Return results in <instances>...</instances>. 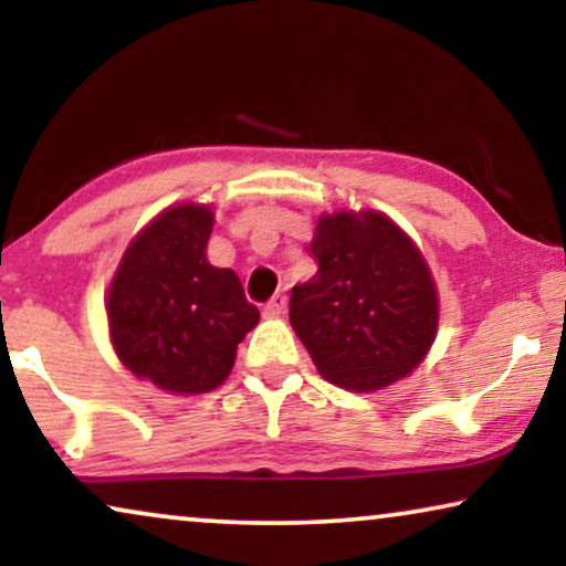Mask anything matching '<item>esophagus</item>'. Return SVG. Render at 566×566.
<instances>
[{
	"instance_id": "esophagus-1",
	"label": "esophagus",
	"mask_w": 566,
	"mask_h": 566,
	"mask_svg": "<svg viewBox=\"0 0 566 566\" xmlns=\"http://www.w3.org/2000/svg\"><path fill=\"white\" fill-rule=\"evenodd\" d=\"M285 304H289L285 293H275V296L265 304V314L268 316H281L285 312Z\"/></svg>"
}]
</instances>
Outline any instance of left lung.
Listing matches in <instances>:
<instances>
[{
	"instance_id": "8db88e82",
	"label": "left lung",
	"mask_w": 566,
	"mask_h": 566,
	"mask_svg": "<svg viewBox=\"0 0 566 566\" xmlns=\"http://www.w3.org/2000/svg\"><path fill=\"white\" fill-rule=\"evenodd\" d=\"M312 254L319 270L293 285L291 324L327 381L376 391L430 350L438 296L422 254L386 216H324Z\"/></svg>"
}]
</instances>
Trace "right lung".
<instances>
[{
    "label": "right lung",
    "mask_w": 566,
    "mask_h": 566,
    "mask_svg": "<svg viewBox=\"0 0 566 566\" xmlns=\"http://www.w3.org/2000/svg\"><path fill=\"white\" fill-rule=\"evenodd\" d=\"M211 229L206 206L185 203L157 216L128 247L107 296L123 366L172 394L216 389L260 319L234 270L208 265Z\"/></svg>",
    "instance_id": "obj_1"
}]
</instances>
